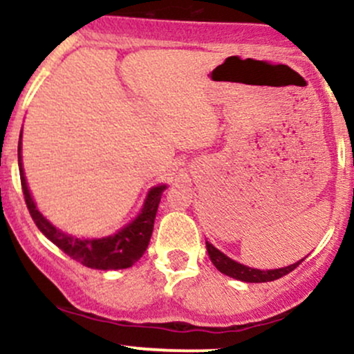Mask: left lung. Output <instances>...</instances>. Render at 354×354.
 I'll list each match as a JSON object with an SVG mask.
<instances>
[{"label":"left lung","instance_id":"obj_1","mask_svg":"<svg viewBox=\"0 0 354 354\" xmlns=\"http://www.w3.org/2000/svg\"><path fill=\"white\" fill-rule=\"evenodd\" d=\"M205 245H207V252H209L210 261H212V264L216 266V268L219 269L222 274H227V276L234 277V279L245 281V283H269V281H276V279H279V277L286 276V274L295 271L297 266L304 261V259H301L299 263L291 264V266H288V268H283V269L261 271V269H252V268H248V266H244V264L236 263V261H232L230 257L225 256V254H222L219 249L214 248L210 242H205Z\"/></svg>","mask_w":354,"mask_h":354}]
</instances>
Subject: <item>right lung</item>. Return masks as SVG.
Segmentation results:
<instances>
[{
    "label": "right lung",
    "instance_id": "obj_1",
    "mask_svg": "<svg viewBox=\"0 0 354 354\" xmlns=\"http://www.w3.org/2000/svg\"><path fill=\"white\" fill-rule=\"evenodd\" d=\"M21 135H19V145H18V164H19V178H21V189L23 196H25L26 207L30 210L31 219L35 221L37 227L45 234L48 239L58 245L66 256L75 259L86 268L91 269H125L130 268L144 256L147 245H149L150 236L153 230V221H156V214L158 209V202L160 196L164 192L165 185H157V187L150 189L149 196L142 209L140 216L135 219L132 224H129L120 232L115 236L103 237V239H86L80 241L77 237H71L63 234L55 225H51L41 214L38 212L37 205H35L33 198L28 190L25 174H23L21 167Z\"/></svg>",
    "mask_w": 354,
    "mask_h": 354
}]
</instances>
